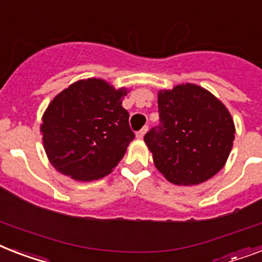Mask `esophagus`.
Listing matches in <instances>:
<instances>
[{
  "label": "esophagus",
  "mask_w": 262,
  "mask_h": 262,
  "mask_svg": "<svg viewBox=\"0 0 262 262\" xmlns=\"http://www.w3.org/2000/svg\"><path fill=\"white\" fill-rule=\"evenodd\" d=\"M146 132H148V126H144L141 130H138L137 133H136V137H137L138 140H141V138H144V136H145Z\"/></svg>",
  "instance_id": "34e87169"
}]
</instances>
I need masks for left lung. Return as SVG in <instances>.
<instances>
[{
	"label": "left lung",
	"mask_w": 262,
	"mask_h": 262,
	"mask_svg": "<svg viewBox=\"0 0 262 262\" xmlns=\"http://www.w3.org/2000/svg\"><path fill=\"white\" fill-rule=\"evenodd\" d=\"M159 126L144 141L168 182L201 184L218 173L234 141V121L226 106L203 87L183 83L160 90Z\"/></svg>",
	"instance_id": "1"
}]
</instances>
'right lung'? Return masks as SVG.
Returning a JSON list of instances; mask_svg holds the SVG:
<instances>
[{
  "instance_id": "1",
  "label": "right lung",
  "mask_w": 262,
  "mask_h": 262,
  "mask_svg": "<svg viewBox=\"0 0 262 262\" xmlns=\"http://www.w3.org/2000/svg\"><path fill=\"white\" fill-rule=\"evenodd\" d=\"M103 79L89 78L70 84L42 114V145L55 169L72 179L91 182L109 175L135 138L122 99Z\"/></svg>"
}]
</instances>
